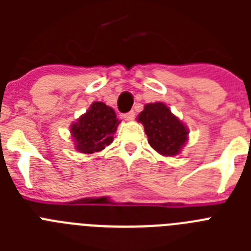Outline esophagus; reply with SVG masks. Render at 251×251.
Listing matches in <instances>:
<instances>
[{"label":"esophagus","mask_w":251,"mask_h":251,"mask_svg":"<svg viewBox=\"0 0 251 251\" xmlns=\"http://www.w3.org/2000/svg\"><path fill=\"white\" fill-rule=\"evenodd\" d=\"M134 115H136L134 110H130V112H128V113H126V114H123V118L127 119V121H132V119L134 118Z\"/></svg>","instance_id":"34e87169"}]
</instances>
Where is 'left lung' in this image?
<instances>
[{
  "mask_svg": "<svg viewBox=\"0 0 251 251\" xmlns=\"http://www.w3.org/2000/svg\"><path fill=\"white\" fill-rule=\"evenodd\" d=\"M138 122L145 127L151 147L162 156H176L187 142V127L161 101L146 104Z\"/></svg>",
  "mask_w": 251,
  "mask_h": 251,
  "instance_id": "1",
  "label": "left lung"
}]
</instances>
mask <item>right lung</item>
Instances as JSON below:
<instances>
[{"mask_svg":"<svg viewBox=\"0 0 251 251\" xmlns=\"http://www.w3.org/2000/svg\"><path fill=\"white\" fill-rule=\"evenodd\" d=\"M119 121L114 110L101 101H94L85 114L74 124L70 132L75 147L81 153H94L104 150L113 141Z\"/></svg>","mask_w":251,"mask_h":251,"instance_id":"right-lung-1","label":"right lung"}]
</instances>
